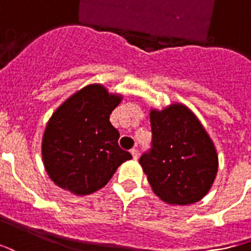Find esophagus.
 <instances>
[{"mask_svg":"<svg viewBox=\"0 0 251 251\" xmlns=\"http://www.w3.org/2000/svg\"><path fill=\"white\" fill-rule=\"evenodd\" d=\"M129 152H131V155H132V158L135 159V160H136V159H138V156H139V151H138V150H136V148H132V150H131V151H129Z\"/></svg>","mask_w":251,"mask_h":251,"instance_id":"1","label":"esophagus"}]
</instances>
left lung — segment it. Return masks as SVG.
I'll return each mask as SVG.
<instances>
[{
    "label": "left lung",
    "mask_w": 251,
    "mask_h": 251,
    "mask_svg": "<svg viewBox=\"0 0 251 251\" xmlns=\"http://www.w3.org/2000/svg\"><path fill=\"white\" fill-rule=\"evenodd\" d=\"M152 148L139 163L152 191L168 204L199 202L218 173V153L197 115L182 103L150 111Z\"/></svg>",
    "instance_id": "1"
}]
</instances>
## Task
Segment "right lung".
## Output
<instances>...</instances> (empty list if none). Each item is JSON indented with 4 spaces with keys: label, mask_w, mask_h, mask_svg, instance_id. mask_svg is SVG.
Wrapping results in <instances>:
<instances>
[{
    "label": "right lung",
    "mask_w": 251,
    "mask_h": 251,
    "mask_svg": "<svg viewBox=\"0 0 251 251\" xmlns=\"http://www.w3.org/2000/svg\"><path fill=\"white\" fill-rule=\"evenodd\" d=\"M123 100L101 84L75 92L53 112L41 143L44 167L58 187L75 195L103 188L132 155L119 147L109 115Z\"/></svg>",
    "instance_id": "obj_1"
}]
</instances>
